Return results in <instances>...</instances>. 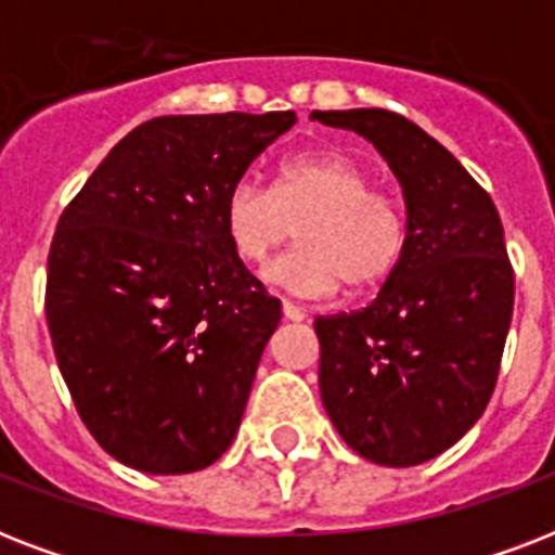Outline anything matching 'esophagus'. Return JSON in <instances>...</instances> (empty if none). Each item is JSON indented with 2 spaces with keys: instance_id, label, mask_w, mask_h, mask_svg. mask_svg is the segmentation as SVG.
I'll return each instance as SVG.
<instances>
[{
  "instance_id": "esophagus-1",
  "label": "esophagus",
  "mask_w": 555,
  "mask_h": 555,
  "mask_svg": "<svg viewBox=\"0 0 555 555\" xmlns=\"http://www.w3.org/2000/svg\"><path fill=\"white\" fill-rule=\"evenodd\" d=\"M282 313H285V320H291V322H305L308 320V311H305V308H299V305H294V302H282Z\"/></svg>"
}]
</instances>
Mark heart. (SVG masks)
I'll return each instance as SVG.
<instances>
[{
	"mask_svg": "<svg viewBox=\"0 0 555 555\" xmlns=\"http://www.w3.org/2000/svg\"><path fill=\"white\" fill-rule=\"evenodd\" d=\"M294 250L264 279L296 296L346 294L383 285L403 259L409 218L403 204L374 190V176L343 152H308L282 160L273 186L238 181L227 192L224 233L247 268H261L294 233Z\"/></svg>",
	"mask_w": 555,
	"mask_h": 555,
	"instance_id": "obj_1",
	"label": "heart"
}]
</instances>
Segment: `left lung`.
Returning <instances> with one entry per match:
<instances>
[{
  "label": "left lung",
  "mask_w": 555,
  "mask_h": 555,
  "mask_svg": "<svg viewBox=\"0 0 555 555\" xmlns=\"http://www.w3.org/2000/svg\"><path fill=\"white\" fill-rule=\"evenodd\" d=\"M374 143L403 186L409 238L377 299L320 317V391L348 447L383 466L431 461L490 403L516 279L499 209L449 150L386 108L313 112Z\"/></svg>",
  "instance_id": "8db88e82"
}]
</instances>
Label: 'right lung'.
<instances>
[{
    "instance_id": "1",
    "label": "right lung",
    "mask_w": 555,
    "mask_h": 555,
    "mask_svg": "<svg viewBox=\"0 0 555 555\" xmlns=\"http://www.w3.org/2000/svg\"><path fill=\"white\" fill-rule=\"evenodd\" d=\"M294 124V112L146 120L60 216L48 331L86 429L120 464L198 473L233 443L282 305L230 250L224 201Z\"/></svg>"
}]
</instances>
